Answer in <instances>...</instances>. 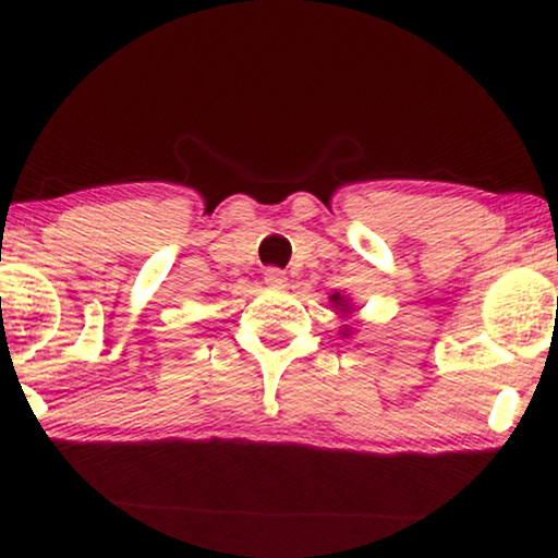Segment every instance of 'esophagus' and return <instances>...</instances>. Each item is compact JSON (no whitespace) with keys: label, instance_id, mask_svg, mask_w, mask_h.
<instances>
[{"label":"esophagus","instance_id":"1","mask_svg":"<svg viewBox=\"0 0 558 558\" xmlns=\"http://www.w3.org/2000/svg\"><path fill=\"white\" fill-rule=\"evenodd\" d=\"M264 284L269 289H284L287 287V274L279 269H266L264 271Z\"/></svg>","mask_w":558,"mask_h":558}]
</instances>
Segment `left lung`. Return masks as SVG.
I'll return each mask as SVG.
<instances>
[{
	"label": "left lung",
	"mask_w": 558,
	"mask_h": 558,
	"mask_svg": "<svg viewBox=\"0 0 558 558\" xmlns=\"http://www.w3.org/2000/svg\"><path fill=\"white\" fill-rule=\"evenodd\" d=\"M330 304L335 307V312H338V315H340L342 319H345V325L340 327V335H342V338H350V335H353V327L348 325V317L353 315V312H355V304L350 302L345 294H340V292L330 294Z\"/></svg>",
	"instance_id": "1"
}]
</instances>
